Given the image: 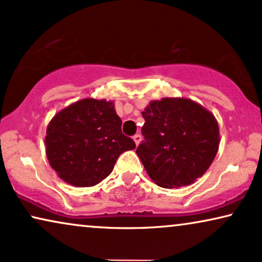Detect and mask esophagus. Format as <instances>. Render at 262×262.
<instances>
[{
	"instance_id": "esophagus-1",
	"label": "esophagus",
	"mask_w": 262,
	"mask_h": 262,
	"mask_svg": "<svg viewBox=\"0 0 262 262\" xmlns=\"http://www.w3.org/2000/svg\"><path fill=\"white\" fill-rule=\"evenodd\" d=\"M134 141H135V143H136V145H139V143H141V141H142V136L141 135H135L134 136Z\"/></svg>"
}]
</instances>
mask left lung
I'll use <instances>...</instances> for the list:
<instances>
[{
	"label": "left lung",
	"instance_id": "1",
	"mask_svg": "<svg viewBox=\"0 0 262 262\" xmlns=\"http://www.w3.org/2000/svg\"><path fill=\"white\" fill-rule=\"evenodd\" d=\"M142 116L144 141L136 152L156 185L179 188L205 174L220 146L210 111L186 98H163L149 102Z\"/></svg>",
	"mask_w": 262,
	"mask_h": 262
}]
</instances>
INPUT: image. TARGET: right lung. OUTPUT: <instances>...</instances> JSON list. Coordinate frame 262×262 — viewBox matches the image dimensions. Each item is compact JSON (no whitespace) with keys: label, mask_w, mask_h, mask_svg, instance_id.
Returning a JSON list of instances; mask_svg holds the SVG:
<instances>
[{"label":"right lung","mask_w":262,"mask_h":262,"mask_svg":"<svg viewBox=\"0 0 262 262\" xmlns=\"http://www.w3.org/2000/svg\"><path fill=\"white\" fill-rule=\"evenodd\" d=\"M50 166L67 184L92 187L112 173L121 152L136 148L121 134L113 101L82 99L59 111L46 128Z\"/></svg>","instance_id":"obj_1"}]
</instances>
